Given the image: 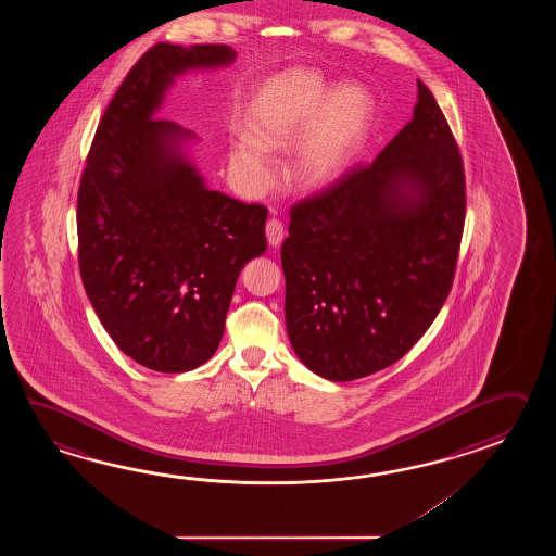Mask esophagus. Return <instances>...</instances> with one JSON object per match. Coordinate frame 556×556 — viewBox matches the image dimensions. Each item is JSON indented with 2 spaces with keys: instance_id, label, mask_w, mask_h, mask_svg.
I'll return each instance as SVG.
<instances>
[{
  "instance_id": "1",
  "label": "esophagus",
  "mask_w": 556,
  "mask_h": 556,
  "mask_svg": "<svg viewBox=\"0 0 556 556\" xmlns=\"http://www.w3.org/2000/svg\"><path fill=\"white\" fill-rule=\"evenodd\" d=\"M266 238H268V244H270L273 249H278V247L282 244L283 225L280 220L270 218V220L266 223Z\"/></svg>"
}]
</instances>
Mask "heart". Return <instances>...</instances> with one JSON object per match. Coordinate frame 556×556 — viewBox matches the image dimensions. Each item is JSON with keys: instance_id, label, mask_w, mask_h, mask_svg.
<instances>
[{"instance_id": "b5f03b06", "label": "heart", "mask_w": 556, "mask_h": 556, "mask_svg": "<svg viewBox=\"0 0 556 556\" xmlns=\"http://www.w3.org/2000/svg\"><path fill=\"white\" fill-rule=\"evenodd\" d=\"M374 101L362 85H343L330 94L318 73L283 75L264 89L249 117L250 139L235 142L230 173L247 192L258 194L274 182V165L261 151L295 147V177L318 185L333 177L364 139Z\"/></svg>"}]
</instances>
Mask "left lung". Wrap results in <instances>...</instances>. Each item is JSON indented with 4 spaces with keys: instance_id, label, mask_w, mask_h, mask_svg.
<instances>
[{
    "instance_id": "left-lung-1",
    "label": "left lung",
    "mask_w": 556,
    "mask_h": 556,
    "mask_svg": "<svg viewBox=\"0 0 556 556\" xmlns=\"http://www.w3.org/2000/svg\"><path fill=\"white\" fill-rule=\"evenodd\" d=\"M414 118L374 163L295 202L283 240L286 330L330 381L395 364L438 318L465 225V173L450 123L417 81Z\"/></svg>"
}]
</instances>
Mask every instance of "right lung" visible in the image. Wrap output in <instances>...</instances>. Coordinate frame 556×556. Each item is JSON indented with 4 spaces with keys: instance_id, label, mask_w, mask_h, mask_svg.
<instances>
[{
    "instance_id": "1",
    "label": "right lung",
    "mask_w": 556,
    "mask_h": 556,
    "mask_svg": "<svg viewBox=\"0 0 556 556\" xmlns=\"http://www.w3.org/2000/svg\"><path fill=\"white\" fill-rule=\"evenodd\" d=\"M235 58L216 43L149 49L99 121L81 175L85 292L121 352L163 374L213 357L238 274L266 250V206L206 189L182 153L194 135L153 117L177 75Z\"/></svg>"
}]
</instances>
